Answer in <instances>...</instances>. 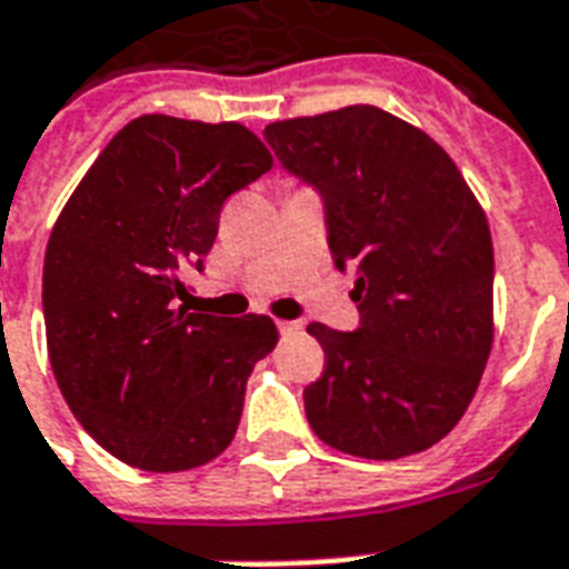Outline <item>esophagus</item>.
<instances>
[{
    "instance_id": "obj_1",
    "label": "esophagus",
    "mask_w": 569,
    "mask_h": 569,
    "mask_svg": "<svg viewBox=\"0 0 569 569\" xmlns=\"http://www.w3.org/2000/svg\"><path fill=\"white\" fill-rule=\"evenodd\" d=\"M277 328H280L283 338H292V335H301V331H305V322H298V319H280Z\"/></svg>"
}]
</instances>
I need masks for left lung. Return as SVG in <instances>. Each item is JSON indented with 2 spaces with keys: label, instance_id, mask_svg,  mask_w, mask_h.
<instances>
[{
  "label": "left lung",
  "instance_id": "8db88e82",
  "mask_svg": "<svg viewBox=\"0 0 569 569\" xmlns=\"http://www.w3.org/2000/svg\"><path fill=\"white\" fill-rule=\"evenodd\" d=\"M264 141L322 192L335 264L356 271L359 331L307 326L326 352L307 422L347 456L431 449L473 401L495 340L486 210L431 134L373 104L280 120Z\"/></svg>",
  "mask_w": 569,
  "mask_h": 569
}]
</instances>
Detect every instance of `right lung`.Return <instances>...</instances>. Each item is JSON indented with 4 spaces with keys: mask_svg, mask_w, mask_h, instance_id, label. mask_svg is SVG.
<instances>
[{
    "mask_svg": "<svg viewBox=\"0 0 569 569\" xmlns=\"http://www.w3.org/2000/svg\"><path fill=\"white\" fill-rule=\"evenodd\" d=\"M241 123L144 113L113 134L50 231L44 328L53 377L104 452L150 473L213 461L234 440L273 319L192 313L220 210L271 168Z\"/></svg>",
    "mask_w": 569,
    "mask_h": 569,
    "instance_id": "obj_1",
    "label": "right lung"
}]
</instances>
